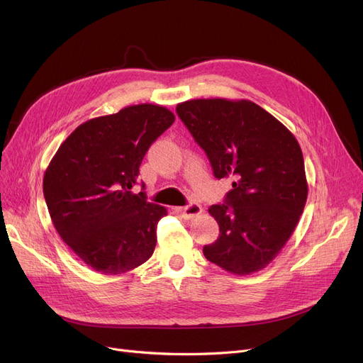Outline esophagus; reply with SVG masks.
I'll list each match as a JSON object with an SVG mask.
<instances>
[{
  "mask_svg": "<svg viewBox=\"0 0 363 363\" xmlns=\"http://www.w3.org/2000/svg\"><path fill=\"white\" fill-rule=\"evenodd\" d=\"M177 212L185 219H191L194 216H199L203 212V208L199 203H189L184 207H177Z\"/></svg>",
  "mask_w": 363,
  "mask_h": 363,
  "instance_id": "esophagus-1",
  "label": "esophagus"
}]
</instances>
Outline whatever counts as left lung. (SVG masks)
Returning <instances> with one entry per match:
<instances>
[{
  "label": "left lung",
  "instance_id": "8db88e82",
  "mask_svg": "<svg viewBox=\"0 0 363 363\" xmlns=\"http://www.w3.org/2000/svg\"><path fill=\"white\" fill-rule=\"evenodd\" d=\"M177 113L215 177L234 179L223 204L208 207L220 234L203 247L206 259L235 275L262 271L294 233L308 200L296 137L249 100H188Z\"/></svg>",
  "mask_w": 363,
  "mask_h": 363
}]
</instances>
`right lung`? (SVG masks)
<instances>
[{
    "label": "right lung",
    "instance_id": "1",
    "mask_svg": "<svg viewBox=\"0 0 363 363\" xmlns=\"http://www.w3.org/2000/svg\"><path fill=\"white\" fill-rule=\"evenodd\" d=\"M174 122L163 106H129L79 125L51 159L43 181L51 220L91 269L121 275L155 252L167 211L130 189L147 150Z\"/></svg>",
    "mask_w": 363,
    "mask_h": 363
}]
</instances>
